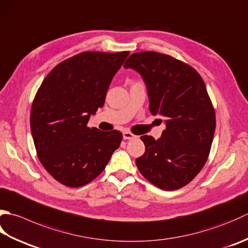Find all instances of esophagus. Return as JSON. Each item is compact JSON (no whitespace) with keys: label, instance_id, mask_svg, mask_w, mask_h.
Wrapping results in <instances>:
<instances>
[{"label":"esophagus","instance_id":"esophagus-1","mask_svg":"<svg viewBox=\"0 0 248 248\" xmlns=\"http://www.w3.org/2000/svg\"><path fill=\"white\" fill-rule=\"evenodd\" d=\"M123 137L124 140H134L137 139V135H134L133 133L129 132V131H124V132H123Z\"/></svg>","mask_w":248,"mask_h":248}]
</instances>
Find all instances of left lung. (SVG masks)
Wrapping results in <instances>:
<instances>
[{"label": "left lung", "instance_id": "1", "mask_svg": "<svg viewBox=\"0 0 248 248\" xmlns=\"http://www.w3.org/2000/svg\"><path fill=\"white\" fill-rule=\"evenodd\" d=\"M124 66L143 77L150 113L167 125L159 140L140 137L145 153L135 160L138 169L162 190L186 186L204 167L216 128L204 81L187 63L156 51L135 52Z\"/></svg>", "mask_w": 248, "mask_h": 248}]
</instances>
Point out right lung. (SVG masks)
Segmentation results:
<instances>
[{
  "mask_svg": "<svg viewBox=\"0 0 248 248\" xmlns=\"http://www.w3.org/2000/svg\"><path fill=\"white\" fill-rule=\"evenodd\" d=\"M129 51H84L49 72L33 100L30 125L37 157L50 175L77 188L99 176L123 133L89 128Z\"/></svg>",
  "mask_w": 248,
  "mask_h": 248,
  "instance_id": "right-lung-1",
  "label": "right lung"
}]
</instances>
